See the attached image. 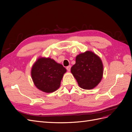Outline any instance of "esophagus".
<instances>
[{
  "mask_svg": "<svg viewBox=\"0 0 132 132\" xmlns=\"http://www.w3.org/2000/svg\"><path fill=\"white\" fill-rule=\"evenodd\" d=\"M70 68H71V66L70 65H69V66L67 67V69L68 71H69L70 70Z\"/></svg>",
  "mask_w": 132,
  "mask_h": 132,
  "instance_id": "1",
  "label": "esophagus"
}]
</instances>
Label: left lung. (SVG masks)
Segmentation results:
<instances>
[{
  "label": "left lung",
  "mask_w": 132,
  "mask_h": 132,
  "mask_svg": "<svg viewBox=\"0 0 132 132\" xmlns=\"http://www.w3.org/2000/svg\"><path fill=\"white\" fill-rule=\"evenodd\" d=\"M71 72L80 87L84 89H92L101 80L102 63L95 53L86 51L77 55L75 64L71 68Z\"/></svg>",
  "instance_id": "left-lung-1"
}]
</instances>
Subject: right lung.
<instances>
[{
	"label": "right lung",
	"mask_w": 132,
	"mask_h": 132,
	"mask_svg": "<svg viewBox=\"0 0 132 132\" xmlns=\"http://www.w3.org/2000/svg\"><path fill=\"white\" fill-rule=\"evenodd\" d=\"M66 69L53 59L40 58L35 63L31 70V76L35 86L46 93H52L61 85Z\"/></svg>",
	"instance_id": "obj_1"
}]
</instances>
